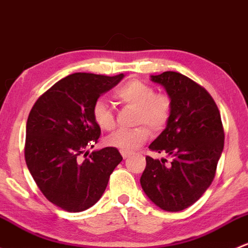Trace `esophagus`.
Here are the masks:
<instances>
[{"label":"esophagus","mask_w":248,"mask_h":248,"mask_svg":"<svg viewBox=\"0 0 248 248\" xmlns=\"http://www.w3.org/2000/svg\"><path fill=\"white\" fill-rule=\"evenodd\" d=\"M131 155H132V153L128 152V151H121V155H122V158H124V159L128 158Z\"/></svg>","instance_id":"obj_1"}]
</instances>
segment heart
<instances>
[{
  "instance_id": "1",
  "label": "heart",
  "mask_w": 248,
  "mask_h": 248,
  "mask_svg": "<svg viewBox=\"0 0 248 248\" xmlns=\"http://www.w3.org/2000/svg\"><path fill=\"white\" fill-rule=\"evenodd\" d=\"M114 96L124 106L137 109L134 116L135 128L117 131L107 138L106 144L121 151H132L144 144L151 131L160 133L170 124L173 111V101L165 93H155L152 85L139 79H133L120 87ZM96 126L104 132L115 128V115L103 100H97L91 109Z\"/></svg>"
}]
</instances>
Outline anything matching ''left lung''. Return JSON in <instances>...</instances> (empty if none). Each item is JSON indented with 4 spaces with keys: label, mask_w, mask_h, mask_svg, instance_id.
I'll use <instances>...</instances> for the list:
<instances>
[{
    "label": "left lung",
    "mask_w": 248,
    "mask_h": 248,
    "mask_svg": "<svg viewBox=\"0 0 248 248\" xmlns=\"http://www.w3.org/2000/svg\"><path fill=\"white\" fill-rule=\"evenodd\" d=\"M151 78L171 96L173 111L150 150L170 158L147 155L140 184L160 209L181 212L194 204L215 178L225 131L220 110L204 88L173 71Z\"/></svg>",
    "instance_id": "8db88e82"
}]
</instances>
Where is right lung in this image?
Returning <instances> with one entry per match:
<instances>
[{"mask_svg":"<svg viewBox=\"0 0 248 248\" xmlns=\"http://www.w3.org/2000/svg\"><path fill=\"white\" fill-rule=\"evenodd\" d=\"M76 72L58 80L33 104L27 119L25 159L44 196L70 213L88 209L101 199L111 172L122 160L115 147L93 151L101 129L91 116L95 101L122 79Z\"/></svg>","mask_w":248,"mask_h":248,"instance_id":"right-lung-1","label":"right lung"}]
</instances>
